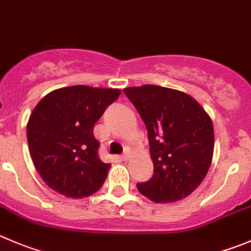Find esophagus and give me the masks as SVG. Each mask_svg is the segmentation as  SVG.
<instances>
[{"label": "esophagus", "instance_id": "1", "mask_svg": "<svg viewBox=\"0 0 251 251\" xmlns=\"http://www.w3.org/2000/svg\"><path fill=\"white\" fill-rule=\"evenodd\" d=\"M128 157H130V154H128V152H125L123 155H121V159H123V160H127Z\"/></svg>", "mask_w": 251, "mask_h": 251}]
</instances>
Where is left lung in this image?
Instances as JSON below:
<instances>
[{"instance_id": "obj_1", "label": "left lung", "mask_w": 251, "mask_h": 251, "mask_svg": "<svg viewBox=\"0 0 251 251\" xmlns=\"http://www.w3.org/2000/svg\"><path fill=\"white\" fill-rule=\"evenodd\" d=\"M147 127L153 176L138 182L142 195L154 202H175L202 182L212 162V120L189 94L145 84L125 88Z\"/></svg>"}]
</instances>
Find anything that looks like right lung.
Listing matches in <instances>:
<instances>
[{
  "instance_id": "obj_1",
  "label": "right lung",
  "mask_w": 251,
  "mask_h": 251,
  "mask_svg": "<svg viewBox=\"0 0 251 251\" xmlns=\"http://www.w3.org/2000/svg\"><path fill=\"white\" fill-rule=\"evenodd\" d=\"M119 96V89L65 87L34 108L26 125L29 151L41 179L56 193L87 198L105 181L110 164L99 158L93 127Z\"/></svg>"
}]
</instances>
